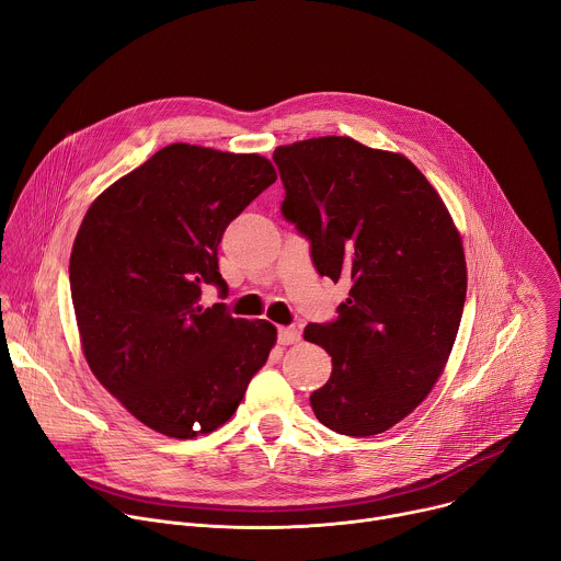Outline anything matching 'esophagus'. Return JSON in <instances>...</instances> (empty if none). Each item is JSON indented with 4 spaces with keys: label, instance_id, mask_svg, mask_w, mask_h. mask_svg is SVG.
I'll list each match as a JSON object with an SVG mask.
<instances>
[{
    "label": "esophagus",
    "instance_id": "esophagus-1",
    "mask_svg": "<svg viewBox=\"0 0 561 561\" xmlns=\"http://www.w3.org/2000/svg\"><path fill=\"white\" fill-rule=\"evenodd\" d=\"M298 341H300L298 328H294V325L278 328V343H280V346H291V343H298Z\"/></svg>",
    "mask_w": 561,
    "mask_h": 561
}]
</instances>
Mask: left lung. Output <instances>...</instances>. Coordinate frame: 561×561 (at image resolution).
I'll return each instance as SVG.
<instances>
[{
    "instance_id": "obj_1",
    "label": "left lung",
    "mask_w": 561,
    "mask_h": 561,
    "mask_svg": "<svg viewBox=\"0 0 561 561\" xmlns=\"http://www.w3.org/2000/svg\"><path fill=\"white\" fill-rule=\"evenodd\" d=\"M274 161L283 218L310 240L321 276L351 283L339 317L304 332L332 357L312 411L343 436L383 434L431 393L449 359L467 291L460 236L402 154L319 137L276 148Z\"/></svg>"
}]
</instances>
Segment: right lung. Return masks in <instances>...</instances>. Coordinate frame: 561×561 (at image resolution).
<instances>
[{
  "label": "right lung",
  "instance_id": "obj_1",
  "mask_svg": "<svg viewBox=\"0 0 561 561\" xmlns=\"http://www.w3.org/2000/svg\"><path fill=\"white\" fill-rule=\"evenodd\" d=\"M274 182L261 154L172 144L101 193L78 229L69 285L84 359L163 436L222 426L274 348L270 321L199 300L206 285L225 296L218 244Z\"/></svg>",
  "mask_w": 561,
  "mask_h": 561
}]
</instances>
